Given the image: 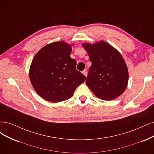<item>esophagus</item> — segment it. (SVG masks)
Wrapping results in <instances>:
<instances>
[{"instance_id": "34e87169", "label": "esophagus", "mask_w": 154, "mask_h": 154, "mask_svg": "<svg viewBox=\"0 0 154 154\" xmlns=\"http://www.w3.org/2000/svg\"><path fill=\"white\" fill-rule=\"evenodd\" d=\"M82 73L84 74V75H85L86 77L87 76V75H88V71L86 70H83L82 71Z\"/></svg>"}]
</instances>
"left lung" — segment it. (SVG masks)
<instances>
[{"label":"left lung","mask_w":154,"mask_h":154,"mask_svg":"<svg viewBox=\"0 0 154 154\" xmlns=\"http://www.w3.org/2000/svg\"><path fill=\"white\" fill-rule=\"evenodd\" d=\"M82 45L91 62L86 81L89 88L103 100H111L120 96L128 81L127 64L120 53L103 41Z\"/></svg>","instance_id":"8db88e82"}]
</instances>
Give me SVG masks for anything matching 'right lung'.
<instances>
[{"mask_svg": "<svg viewBox=\"0 0 154 154\" xmlns=\"http://www.w3.org/2000/svg\"><path fill=\"white\" fill-rule=\"evenodd\" d=\"M72 50L70 45L57 42L47 45L34 57L29 77L34 89L44 100H66L86 79L76 70L77 62L70 56Z\"/></svg>", "mask_w": 154, "mask_h": 154, "instance_id": "obj_1", "label": "right lung"}]
</instances>
